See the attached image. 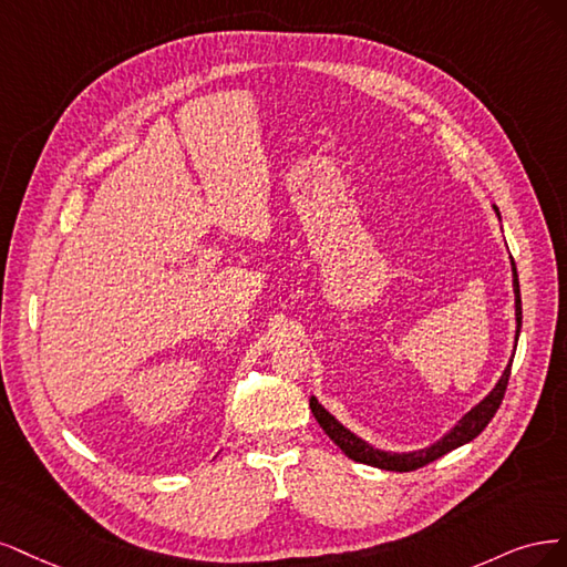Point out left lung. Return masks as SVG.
I'll return each mask as SVG.
<instances>
[{"label":"left lung","mask_w":567,"mask_h":567,"mask_svg":"<svg viewBox=\"0 0 567 567\" xmlns=\"http://www.w3.org/2000/svg\"><path fill=\"white\" fill-rule=\"evenodd\" d=\"M497 216H499V209L495 207ZM502 221V216H499ZM511 272H514V297H516V343H514V353H511L508 358V364L504 368L499 381L495 383V389H492L478 405H473L460 422H456L441 441H435L433 445L429 447H422V450H412V452H389V450H379L374 445H370L368 441H362L360 435H355L353 431L346 429L339 419L334 414L327 412L316 395H310V412H313V416L318 419V424L322 426V431L332 437V441L341 447V452L346 456H351L353 462H360V464H368V466H377V468H383V471H414L419 466H426L431 462H435L437 456L447 454L450 450H456L462 447L466 443H471L473 437L481 435V431L489 424V419L495 416V412L499 410L502 405V398H504V391H506V383H508V374H511V362H514V355H516V346H518V334H520V324H523V306H520V285H518V270H516V264L514 259H511Z\"/></svg>","instance_id":"obj_1"}]
</instances>
